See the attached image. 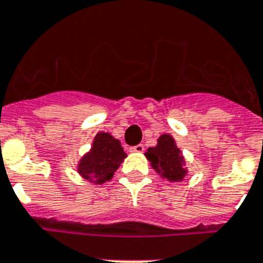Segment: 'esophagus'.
<instances>
[{"label": "esophagus", "mask_w": 263, "mask_h": 263, "mask_svg": "<svg viewBox=\"0 0 263 263\" xmlns=\"http://www.w3.org/2000/svg\"><path fill=\"white\" fill-rule=\"evenodd\" d=\"M129 150H131L132 153H143V151H144V146H143V144H136V146L131 147Z\"/></svg>", "instance_id": "obj_1"}]
</instances>
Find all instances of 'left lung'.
<instances>
[{
	"instance_id": "obj_1",
	"label": "left lung",
	"mask_w": 263,
	"mask_h": 263,
	"mask_svg": "<svg viewBox=\"0 0 263 263\" xmlns=\"http://www.w3.org/2000/svg\"><path fill=\"white\" fill-rule=\"evenodd\" d=\"M146 157L154 170L168 181H182L186 174L182 167L185 163L182 154L170 135L159 136L158 144L147 150Z\"/></svg>"
}]
</instances>
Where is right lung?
I'll list each match as a JSON object with an SVG mask.
<instances>
[{"label":"right lung","instance_id":"1","mask_svg":"<svg viewBox=\"0 0 263 263\" xmlns=\"http://www.w3.org/2000/svg\"><path fill=\"white\" fill-rule=\"evenodd\" d=\"M127 157L120 142L106 132L97 134L90 151L81 159L78 172L85 180L95 183L109 181Z\"/></svg>","mask_w":263,"mask_h":263}]
</instances>
